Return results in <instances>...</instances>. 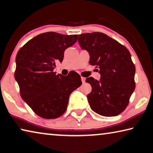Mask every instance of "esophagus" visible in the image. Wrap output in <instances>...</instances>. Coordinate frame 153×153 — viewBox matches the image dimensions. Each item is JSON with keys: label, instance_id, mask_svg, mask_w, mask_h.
Instances as JSON below:
<instances>
[{"label": "esophagus", "instance_id": "34e87169", "mask_svg": "<svg viewBox=\"0 0 153 153\" xmlns=\"http://www.w3.org/2000/svg\"><path fill=\"white\" fill-rule=\"evenodd\" d=\"M81 79H82V83H84V82H85V80H86V78H85V77H81Z\"/></svg>", "mask_w": 153, "mask_h": 153}]
</instances>
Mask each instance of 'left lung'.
<instances>
[{
    "mask_svg": "<svg viewBox=\"0 0 153 153\" xmlns=\"http://www.w3.org/2000/svg\"><path fill=\"white\" fill-rule=\"evenodd\" d=\"M82 49L88 51L90 65L96 66L99 80L87 77L92 86L87 95L91 108L103 116H116L124 111L135 88V67L129 51L102 33L78 35Z\"/></svg>",
    "mask_w": 153,
    "mask_h": 153,
    "instance_id": "obj_1",
    "label": "left lung"
}]
</instances>
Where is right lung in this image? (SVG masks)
I'll return each instance as SVG.
<instances>
[{
  "label": "right lung",
  "mask_w": 153,
  "mask_h": 153,
  "mask_svg": "<svg viewBox=\"0 0 153 153\" xmlns=\"http://www.w3.org/2000/svg\"><path fill=\"white\" fill-rule=\"evenodd\" d=\"M77 35L55 32L40 34L26 43L16 56V80L21 97L36 114L45 119L60 117L66 111L70 94L81 86L80 76L56 74V62L76 42Z\"/></svg>",
  "instance_id": "1"
}]
</instances>
